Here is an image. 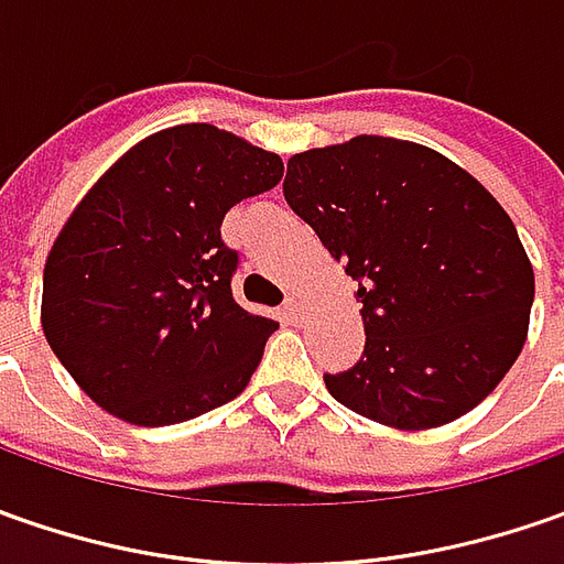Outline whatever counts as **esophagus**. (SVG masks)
Listing matches in <instances>:
<instances>
[{"label": "esophagus", "instance_id": "obj_1", "mask_svg": "<svg viewBox=\"0 0 564 564\" xmlns=\"http://www.w3.org/2000/svg\"><path fill=\"white\" fill-rule=\"evenodd\" d=\"M282 314H285L289 323H301V316H304V304H301L297 297H289V301H285V307H282Z\"/></svg>", "mask_w": 564, "mask_h": 564}]
</instances>
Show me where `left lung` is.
I'll return each mask as SVG.
<instances>
[{
  "instance_id": "1",
  "label": "left lung",
  "mask_w": 564,
  "mask_h": 564,
  "mask_svg": "<svg viewBox=\"0 0 564 564\" xmlns=\"http://www.w3.org/2000/svg\"><path fill=\"white\" fill-rule=\"evenodd\" d=\"M285 200L358 279L364 358L326 373L360 417L430 430L477 408L518 360L533 267L499 200L443 153L395 138L294 153Z\"/></svg>"
}]
</instances>
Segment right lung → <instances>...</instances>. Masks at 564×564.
<instances>
[{
  "label": "right lung",
  "mask_w": 564,
  "mask_h": 564,
  "mask_svg": "<svg viewBox=\"0 0 564 564\" xmlns=\"http://www.w3.org/2000/svg\"><path fill=\"white\" fill-rule=\"evenodd\" d=\"M282 160L213 124L134 143L84 194L43 270V333L102 411L191 421L245 392L275 319L231 297L223 219L282 182Z\"/></svg>",
  "instance_id": "1"
}]
</instances>
